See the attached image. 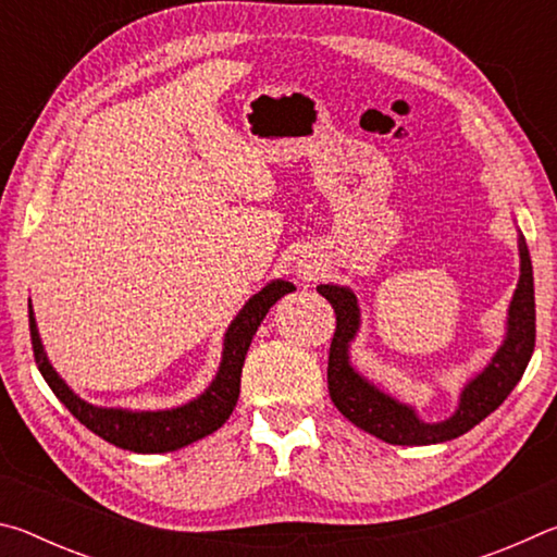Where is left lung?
Instances as JSON below:
<instances>
[{"label":"left lung","mask_w":557,"mask_h":557,"mask_svg":"<svg viewBox=\"0 0 557 557\" xmlns=\"http://www.w3.org/2000/svg\"><path fill=\"white\" fill-rule=\"evenodd\" d=\"M521 277L513 292L506 319V338L482 373L471 379L459 395V408L445 422H422L410 405L398 403L388 393L366 381L348 361V346L361 324L358 299L348 287L319 285L317 292L329 299L336 314V332L329 348V395L338 412L388 445H437L455 440L479 425L502 405L521 381L535 346V295L533 265L523 235H518Z\"/></svg>","instance_id":"obj_1"}]
</instances>
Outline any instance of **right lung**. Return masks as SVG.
I'll return each mask as SVG.
<instances>
[{
	"label": "right lung",
	"instance_id": "add662e5",
	"mask_svg": "<svg viewBox=\"0 0 557 557\" xmlns=\"http://www.w3.org/2000/svg\"><path fill=\"white\" fill-rule=\"evenodd\" d=\"M295 289L292 282L285 280H272L270 285L262 287L258 295H252L245 307L233 319L228 332L223 338V356L219 373H215L213 383L206 388L199 398L191 403L178 405L172 410H143L132 412L122 408H98L81 400L49 361V356L44 351V344L39 338V329H36L32 299H29V329H32V346L36 366L44 375V381L49 383L55 398H59L65 408L71 410L75 420H81L90 432H96L110 445L120 449L139 451V455H157V451H174L182 449L191 442L201 440L211 432L219 430L225 420L231 418V412L238 403L240 395V373L243 361L248 354L252 336H256L258 326L270 307L275 305L280 297L289 295Z\"/></svg>",
	"mask_w": 557,
	"mask_h": 557
}]
</instances>
